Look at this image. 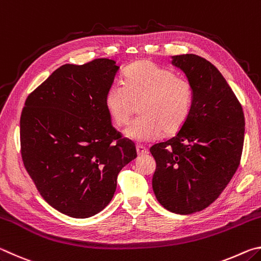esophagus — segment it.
<instances>
[{
	"mask_svg": "<svg viewBox=\"0 0 261 261\" xmlns=\"http://www.w3.org/2000/svg\"><path fill=\"white\" fill-rule=\"evenodd\" d=\"M136 149H137V154H138L139 156H140V155H146V154L148 153L147 148H146V147H144L143 145H137V146H136Z\"/></svg>",
	"mask_w": 261,
	"mask_h": 261,
	"instance_id": "esophagus-1",
	"label": "esophagus"
}]
</instances>
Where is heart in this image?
Returning <instances> with one entry per match:
<instances>
[{"label": "heart", "instance_id": "obj_1", "mask_svg": "<svg viewBox=\"0 0 261 261\" xmlns=\"http://www.w3.org/2000/svg\"><path fill=\"white\" fill-rule=\"evenodd\" d=\"M192 102L193 88L188 79L149 61L131 64L122 84H112L105 98L109 116L117 126L125 125L138 106L140 116L124 135L140 143L156 140L162 132L176 134L189 118Z\"/></svg>", "mask_w": 261, "mask_h": 261}]
</instances>
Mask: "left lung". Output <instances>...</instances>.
Segmentation results:
<instances>
[{
	"label": "left lung",
	"mask_w": 261,
	"mask_h": 261,
	"mask_svg": "<svg viewBox=\"0 0 261 261\" xmlns=\"http://www.w3.org/2000/svg\"><path fill=\"white\" fill-rule=\"evenodd\" d=\"M193 88L191 113L177 135L149 148L156 169L158 201L176 214L208 207L240 166L244 144L243 108L213 64L194 54L171 57Z\"/></svg>",
	"instance_id": "1"
}]
</instances>
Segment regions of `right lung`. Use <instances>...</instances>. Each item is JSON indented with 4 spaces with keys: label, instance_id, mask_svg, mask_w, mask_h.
Instances as JSON below:
<instances>
[{
    "label": "right lung",
    "instance_id": "add662e5",
    "mask_svg": "<svg viewBox=\"0 0 261 261\" xmlns=\"http://www.w3.org/2000/svg\"><path fill=\"white\" fill-rule=\"evenodd\" d=\"M120 67L109 59L56 69L25 101L20 151L43 199L71 218L93 216L116 191L117 175L137 158L112 125L106 93Z\"/></svg>",
    "mask_w": 261,
    "mask_h": 261
}]
</instances>
